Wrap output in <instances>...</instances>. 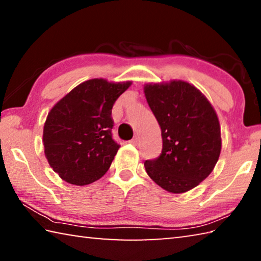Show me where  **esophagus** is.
I'll list each match as a JSON object with an SVG mask.
<instances>
[{
    "instance_id": "obj_1",
    "label": "esophagus",
    "mask_w": 261,
    "mask_h": 261,
    "mask_svg": "<svg viewBox=\"0 0 261 261\" xmlns=\"http://www.w3.org/2000/svg\"><path fill=\"white\" fill-rule=\"evenodd\" d=\"M130 143L132 144V145H137V144H138L139 143V138H138V137H135V138L134 139H131V141H130Z\"/></svg>"
}]
</instances>
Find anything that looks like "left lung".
Here are the masks:
<instances>
[{"instance_id":"obj_1","label":"left lung","mask_w":261,"mask_h":261,"mask_svg":"<svg viewBox=\"0 0 261 261\" xmlns=\"http://www.w3.org/2000/svg\"><path fill=\"white\" fill-rule=\"evenodd\" d=\"M161 127L162 152L144 163L147 175L171 193H184L208 177L219 160L221 127L206 96L184 81L144 85Z\"/></svg>"}]
</instances>
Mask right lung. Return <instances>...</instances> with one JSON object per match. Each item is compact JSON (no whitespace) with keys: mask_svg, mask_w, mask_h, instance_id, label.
<instances>
[{"mask_svg":"<svg viewBox=\"0 0 261 261\" xmlns=\"http://www.w3.org/2000/svg\"><path fill=\"white\" fill-rule=\"evenodd\" d=\"M131 84L90 79L48 113L42 135L45 155L65 182L83 187L107 173L120 148L112 137V108Z\"/></svg>","mask_w":261,"mask_h":261,"instance_id":"1","label":"right lung"}]
</instances>
